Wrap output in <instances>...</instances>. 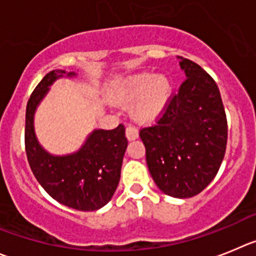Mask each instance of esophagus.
Returning a JSON list of instances; mask_svg holds the SVG:
<instances>
[{
	"mask_svg": "<svg viewBox=\"0 0 256 256\" xmlns=\"http://www.w3.org/2000/svg\"><path fill=\"white\" fill-rule=\"evenodd\" d=\"M126 136H128V140L138 139V136H139V131H138V128H135V126L128 125V128H126Z\"/></svg>",
	"mask_w": 256,
	"mask_h": 256,
	"instance_id": "1",
	"label": "esophagus"
}]
</instances>
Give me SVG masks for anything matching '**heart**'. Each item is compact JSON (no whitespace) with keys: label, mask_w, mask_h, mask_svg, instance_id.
I'll use <instances>...</instances> for the list:
<instances>
[{"label":"heart","mask_w":256,"mask_h":256,"mask_svg":"<svg viewBox=\"0 0 256 256\" xmlns=\"http://www.w3.org/2000/svg\"><path fill=\"white\" fill-rule=\"evenodd\" d=\"M172 93V84L166 75L142 72L131 76L124 84L120 98L134 100L139 96L135 107V116L139 120H152L163 111Z\"/></svg>","instance_id":"heart-1"}]
</instances>
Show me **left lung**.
Instances as JSON below:
<instances>
[{
  "label": "left lung",
  "mask_w": 256,
  "mask_h": 256,
  "mask_svg": "<svg viewBox=\"0 0 256 256\" xmlns=\"http://www.w3.org/2000/svg\"><path fill=\"white\" fill-rule=\"evenodd\" d=\"M186 79L170 96L156 124L142 128L146 164L164 194L191 198L218 174L227 145V117L220 89L208 72L180 57Z\"/></svg>",
  "instance_id": "8db88e82"
}]
</instances>
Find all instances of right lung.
I'll list each match as a JSON object with an SVG mask.
<instances>
[{
	"label": "right lung",
	"instance_id": "add662e5",
	"mask_svg": "<svg viewBox=\"0 0 256 256\" xmlns=\"http://www.w3.org/2000/svg\"><path fill=\"white\" fill-rule=\"evenodd\" d=\"M60 73V76L56 74ZM65 71H50L36 86L25 114V152L36 181L50 196L68 208L90 212L102 208L114 196L128 148L125 126L94 130L76 153L50 156L39 145L34 132V112L48 86ZM75 72H68L72 76Z\"/></svg>",
	"mask_w": 256,
	"mask_h": 256
}]
</instances>
